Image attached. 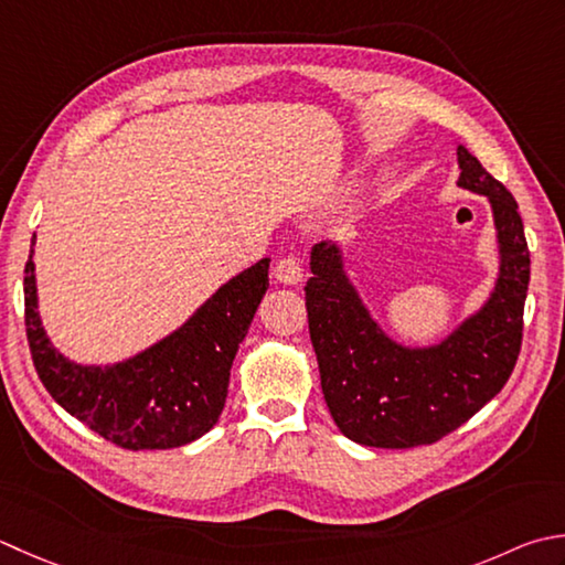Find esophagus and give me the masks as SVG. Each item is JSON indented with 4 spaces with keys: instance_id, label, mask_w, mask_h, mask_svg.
I'll return each instance as SVG.
<instances>
[{
    "instance_id": "obj_1",
    "label": "esophagus",
    "mask_w": 565,
    "mask_h": 565,
    "mask_svg": "<svg viewBox=\"0 0 565 565\" xmlns=\"http://www.w3.org/2000/svg\"><path fill=\"white\" fill-rule=\"evenodd\" d=\"M274 276H276V281L294 286L303 279V264L298 262V257H294V254H289V257L276 262Z\"/></svg>"
}]
</instances>
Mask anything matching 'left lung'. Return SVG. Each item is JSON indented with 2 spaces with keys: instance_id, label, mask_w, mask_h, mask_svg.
<instances>
[{
  "instance_id": "8db88e82",
  "label": "left lung",
  "mask_w": 565,
  "mask_h": 565,
  "mask_svg": "<svg viewBox=\"0 0 565 565\" xmlns=\"http://www.w3.org/2000/svg\"><path fill=\"white\" fill-rule=\"evenodd\" d=\"M458 185L490 198L500 279L482 311L434 348H402L370 318L342 271L340 249H311L308 330L330 416L372 448L430 446L472 418L510 380L522 350L529 247L514 195L458 147Z\"/></svg>"
}]
</instances>
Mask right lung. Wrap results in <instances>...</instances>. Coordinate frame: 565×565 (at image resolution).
Segmentation results:
<instances>
[{"label":"right lung","instance_id":"add662e5","mask_svg":"<svg viewBox=\"0 0 565 565\" xmlns=\"http://www.w3.org/2000/svg\"><path fill=\"white\" fill-rule=\"evenodd\" d=\"M31 254L24 269L26 340L39 380L65 412L127 450L179 448L217 424L232 360L269 289V259L230 279L188 323L137 358L83 367L43 333Z\"/></svg>","mask_w":565,"mask_h":565}]
</instances>
